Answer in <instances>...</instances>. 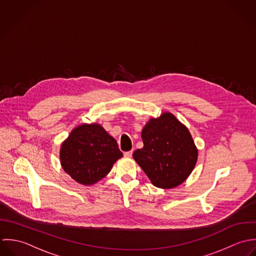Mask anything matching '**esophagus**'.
Wrapping results in <instances>:
<instances>
[{"label": "esophagus", "mask_w": 256, "mask_h": 256, "mask_svg": "<svg viewBox=\"0 0 256 256\" xmlns=\"http://www.w3.org/2000/svg\"><path fill=\"white\" fill-rule=\"evenodd\" d=\"M124 157L130 158V157H132V150H130V152H124Z\"/></svg>", "instance_id": "esophagus-1"}]
</instances>
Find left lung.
Listing matches in <instances>:
<instances>
[{"instance_id":"8db88e82","label":"left lung","mask_w":256,"mask_h":256,"mask_svg":"<svg viewBox=\"0 0 256 256\" xmlns=\"http://www.w3.org/2000/svg\"><path fill=\"white\" fill-rule=\"evenodd\" d=\"M144 148L132 157L155 187L172 189L192 173L198 148L185 124L173 114L164 112L152 118L142 132Z\"/></svg>"}]
</instances>
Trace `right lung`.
<instances>
[{"instance_id":"obj_1","label":"right lung","mask_w":256,"mask_h":256,"mask_svg":"<svg viewBox=\"0 0 256 256\" xmlns=\"http://www.w3.org/2000/svg\"><path fill=\"white\" fill-rule=\"evenodd\" d=\"M60 163L76 182L90 186L110 171L122 152L116 140L100 124H82L72 130L61 144Z\"/></svg>"}]
</instances>
